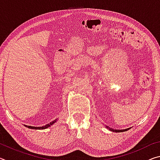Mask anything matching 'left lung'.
Wrapping results in <instances>:
<instances>
[{
    "mask_svg": "<svg viewBox=\"0 0 160 160\" xmlns=\"http://www.w3.org/2000/svg\"><path fill=\"white\" fill-rule=\"evenodd\" d=\"M105 128H108V129H109V130H110L111 131L116 132H121L126 131H128V130H129V129H131V128H126V129H123V130H116V129H112V128H110V127L107 126H106V127H105Z\"/></svg>",
    "mask_w": 160,
    "mask_h": 160,
    "instance_id": "8db88e82",
    "label": "left lung"
}]
</instances>
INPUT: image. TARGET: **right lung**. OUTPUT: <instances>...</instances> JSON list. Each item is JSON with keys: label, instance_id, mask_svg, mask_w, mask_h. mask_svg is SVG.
<instances>
[{"label": "right lung", "instance_id": "obj_1", "mask_svg": "<svg viewBox=\"0 0 160 160\" xmlns=\"http://www.w3.org/2000/svg\"><path fill=\"white\" fill-rule=\"evenodd\" d=\"M56 121H57V118H56L55 120L51 121V123L47 124V125H45L44 126H40V127H34V126H27V125H24L27 128H31V129H35V130H43V129H46V128H48V127H50L51 125H53V124L55 123L56 122Z\"/></svg>", "mask_w": 160, "mask_h": 160}]
</instances>
